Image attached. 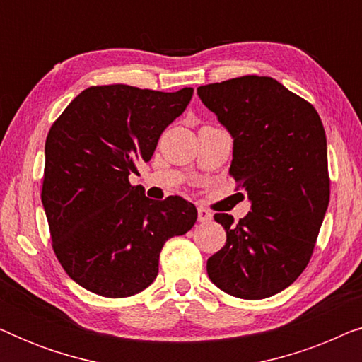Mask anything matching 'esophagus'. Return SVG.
Returning <instances> with one entry per match:
<instances>
[{"instance_id": "1", "label": "esophagus", "mask_w": 362, "mask_h": 362, "mask_svg": "<svg viewBox=\"0 0 362 362\" xmlns=\"http://www.w3.org/2000/svg\"><path fill=\"white\" fill-rule=\"evenodd\" d=\"M197 221L202 222V224H207V222L212 221V214L207 209H204V207H199L197 209Z\"/></svg>"}]
</instances>
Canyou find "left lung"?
<instances>
[{
  "instance_id": "8db88e82",
  "label": "left lung",
  "mask_w": 362,
  "mask_h": 362,
  "mask_svg": "<svg viewBox=\"0 0 362 362\" xmlns=\"http://www.w3.org/2000/svg\"><path fill=\"white\" fill-rule=\"evenodd\" d=\"M197 95L230 133L229 173L250 201L237 224L214 214L227 240L207 259V275L237 298H267L306 269L328 209L323 123L311 103L272 77L209 83Z\"/></svg>"
}]
</instances>
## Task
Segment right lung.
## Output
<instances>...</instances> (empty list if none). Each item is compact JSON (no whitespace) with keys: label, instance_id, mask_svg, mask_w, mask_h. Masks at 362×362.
<instances>
[{"label":"right lung","instance_id":"add662e5","mask_svg":"<svg viewBox=\"0 0 362 362\" xmlns=\"http://www.w3.org/2000/svg\"><path fill=\"white\" fill-rule=\"evenodd\" d=\"M192 92L88 87L49 130L41 199L52 249L67 275L92 293H140L156 279L165 242L194 226V204L180 196L153 201L128 181L138 163L151 160Z\"/></svg>","mask_w":362,"mask_h":362}]
</instances>
